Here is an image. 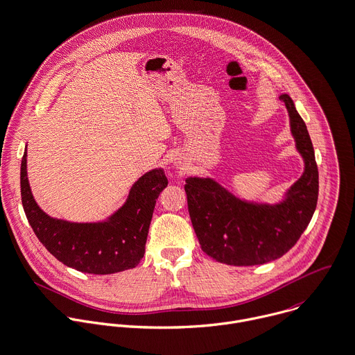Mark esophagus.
Segmentation results:
<instances>
[{"label": "esophagus", "mask_w": 355, "mask_h": 355, "mask_svg": "<svg viewBox=\"0 0 355 355\" xmlns=\"http://www.w3.org/2000/svg\"><path fill=\"white\" fill-rule=\"evenodd\" d=\"M174 163H175V166H177V167H180V168H181V167H182V164H184L181 159H175V162H174Z\"/></svg>", "instance_id": "1"}]
</instances>
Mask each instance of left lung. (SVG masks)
<instances>
[{
  "label": "left lung",
  "instance_id": "obj_1",
  "mask_svg": "<svg viewBox=\"0 0 355 355\" xmlns=\"http://www.w3.org/2000/svg\"><path fill=\"white\" fill-rule=\"evenodd\" d=\"M291 132L304 160L302 177L278 203L236 198L210 177H188L185 192L202 250L228 266H259L288 253L310 224L318 200V167L307 125L288 94Z\"/></svg>",
  "mask_w": 355,
  "mask_h": 355
}]
</instances>
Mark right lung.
Here are the masks:
<instances>
[{
  "label": "right lung",
  "mask_w": 355,
  "mask_h": 355,
  "mask_svg": "<svg viewBox=\"0 0 355 355\" xmlns=\"http://www.w3.org/2000/svg\"><path fill=\"white\" fill-rule=\"evenodd\" d=\"M167 184L163 168H153L134 182L124 205L106 220L71 223L48 216L34 200L27 178L26 149L20 166L21 205L38 241L64 266L95 275L138 266L145 254L156 199Z\"/></svg>",
  "instance_id": "obj_1"
}]
</instances>
